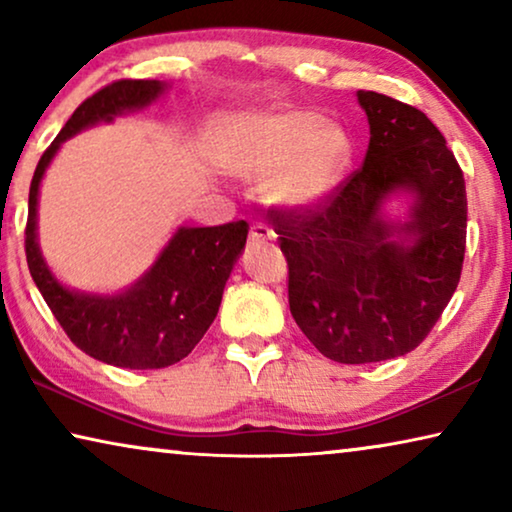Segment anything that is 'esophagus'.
I'll use <instances>...</instances> for the list:
<instances>
[{"mask_svg":"<svg viewBox=\"0 0 512 512\" xmlns=\"http://www.w3.org/2000/svg\"><path fill=\"white\" fill-rule=\"evenodd\" d=\"M270 240H274L272 228H268L265 224L251 226V231H249V242L251 244H254V242H270Z\"/></svg>","mask_w":512,"mask_h":512,"instance_id":"esophagus-1","label":"esophagus"}]
</instances>
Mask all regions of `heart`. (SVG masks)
<instances>
[{
	"label": "heart",
	"mask_w": 512,
	"mask_h": 512,
	"mask_svg": "<svg viewBox=\"0 0 512 512\" xmlns=\"http://www.w3.org/2000/svg\"><path fill=\"white\" fill-rule=\"evenodd\" d=\"M353 161L344 127L316 110L291 108L256 117L235 147L233 166L249 182H268L270 201L291 212H309L330 201Z\"/></svg>",
	"instance_id": "1"
}]
</instances>
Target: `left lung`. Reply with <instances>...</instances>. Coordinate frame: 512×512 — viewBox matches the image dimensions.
Listing matches in <instances>:
<instances>
[{"label":"left lung","mask_w":512,"mask_h":512,"mask_svg":"<svg viewBox=\"0 0 512 512\" xmlns=\"http://www.w3.org/2000/svg\"><path fill=\"white\" fill-rule=\"evenodd\" d=\"M365 164L328 203L270 214L288 261V305L325 358L367 365L409 353L453 298L466 247V189L422 110L358 92ZM402 202L405 214L387 210Z\"/></svg>","instance_id":"left-lung-1"}]
</instances>
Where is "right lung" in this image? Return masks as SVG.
Instances as JSON below:
<instances>
[{
  "label": "right lung",
  "mask_w": 512,
  "mask_h": 512,
  "mask_svg": "<svg viewBox=\"0 0 512 512\" xmlns=\"http://www.w3.org/2000/svg\"><path fill=\"white\" fill-rule=\"evenodd\" d=\"M164 80H117L80 103L43 152L29 187L25 228L27 265L43 300L80 351L106 365L161 369L194 351L217 316L221 295L247 242V221L224 226H177L157 261L117 293L64 286L39 247V191L64 140L101 122L152 106L168 90Z\"/></svg>",
  "instance_id": "right-lung-1"
}]
</instances>
